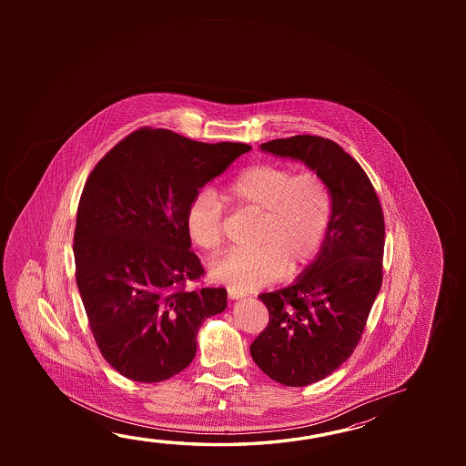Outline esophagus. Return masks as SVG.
Instances as JSON below:
<instances>
[{"mask_svg": "<svg viewBox=\"0 0 466 466\" xmlns=\"http://www.w3.org/2000/svg\"><path fill=\"white\" fill-rule=\"evenodd\" d=\"M228 296H229L230 300H237V299L244 298V292H238L236 289H228Z\"/></svg>", "mask_w": 466, "mask_h": 466, "instance_id": "34e87169", "label": "esophagus"}]
</instances>
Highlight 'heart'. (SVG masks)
<instances>
[{"mask_svg": "<svg viewBox=\"0 0 466 466\" xmlns=\"http://www.w3.org/2000/svg\"><path fill=\"white\" fill-rule=\"evenodd\" d=\"M238 209L261 214L257 248H232L209 263V276L238 292L259 289L282 273L298 275L321 250L331 222L329 185L313 172L259 164L228 187ZM191 242L216 250L224 238V208L209 188L198 191L185 213Z\"/></svg>", "mask_w": 466, "mask_h": 466, "instance_id": "1", "label": "heart"}]
</instances>
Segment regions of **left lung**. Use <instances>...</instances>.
I'll return each mask as SVG.
<instances>
[{"instance_id": "left-lung-1", "label": "left lung", "mask_w": 466, "mask_h": 466, "mask_svg": "<svg viewBox=\"0 0 466 466\" xmlns=\"http://www.w3.org/2000/svg\"><path fill=\"white\" fill-rule=\"evenodd\" d=\"M259 149L304 162L331 193L320 252L288 288L259 294L269 323L250 346L269 379L306 387L333 374L358 346L380 290L385 222L369 177L341 146L298 135Z\"/></svg>"}]
</instances>
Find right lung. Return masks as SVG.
Returning a JSON list of instances; mask_svg holds the SVG:
<instances>
[{"label":"right lung","mask_w":466,"mask_h":466,"mask_svg":"<svg viewBox=\"0 0 466 466\" xmlns=\"http://www.w3.org/2000/svg\"><path fill=\"white\" fill-rule=\"evenodd\" d=\"M250 149L143 128L92 170L77 207V289L102 356L123 377L154 383L182 372L203 321L226 310L224 288L185 289L205 273L185 213Z\"/></svg>","instance_id":"add662e5"}]
</instances>
